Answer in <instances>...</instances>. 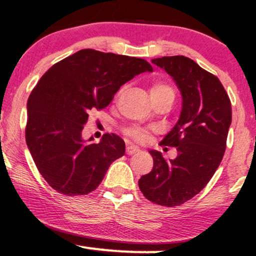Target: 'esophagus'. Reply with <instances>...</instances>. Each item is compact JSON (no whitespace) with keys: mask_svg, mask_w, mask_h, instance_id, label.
I'll list each match as a JSON object with an SVG mask.
<instances>
[{"mask_svg":"<svg viewBox=\"0 0 256 256\" xmlns=\"http://www.w3.org/2000/svg\"><path fill=\"white\" fill-rule=\"evenodd\" d=\"M140 152V148H138V146H136L130 144V146H126V152H128V155L136 154V152Z\"/></svg>","mask_w":256,"mask_h":256,"instance_id":"esophagus-1","label":"esophagus"}]
</instances>
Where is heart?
<instances>
[{
	"label": "heart",
	"mask_w": 256,
	"mask_h": 256,
	"mask_svg": "<svg viewBox=\"0 0 256 256\" xmlns=\"http://www.w3.org/2000/svg\"><path fill=\"white\" fill-rule=\"evenodd\" d=\"M166 92L173 94V95H174V91H173V89L168 84L155 83V84H152V86L150 88V95H156V94H166ZM126 134H128L130 137L134 138V140H138V142H143V140H146L148 132H146V128H140V126H134V128H128V130L126 131Z\"/></svg>",
	"instance_id": "b5f03b06"
}]
</instances>
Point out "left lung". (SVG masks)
Wrapping results in <instances>:
<instances>
[{"instance_id":"left-lung-1","label":"left lung","mask_w":256,"mask_h":256,"mask_svg":"<svg viewBox=\"0 0 256 256\" xmlns=\"http://www.w3.org/2000/svg\"><path fill=\"white\" fill-rule=\"evenodd\" d=\"M171 76L182 94L177 124L160 144L176 146L178 155L166 161L149 150L154 166L138 180L149 201L166 207L183 204L198 195L216 173L226 149L231 102L220 80L183 55L152 58Z\"/></svg>"}]
</instances>
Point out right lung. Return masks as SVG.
Listing matches in <instances>:
<instances>
[{
  "label": "right lung",
  "instance_id": "1",
  "mask_svg": "<svg viewBox=\"0 0 256 256\" xmlns=\"http://www.w3.org/2000/svg\"><path fill=\"white\" fill-rule=\"evenodd\" d=\"M152 72L140 58L83 49L58 61L32 90L28 101L26 144L38 171L66 196L96 189L108 167L125 154V142L104 134L100 143L82 137L90 112L104 110L126 82Z\"/></svg>",
  "mask_w": 256,
  "mask_h": 256
}]
</instances>
